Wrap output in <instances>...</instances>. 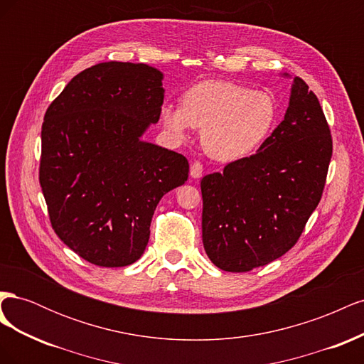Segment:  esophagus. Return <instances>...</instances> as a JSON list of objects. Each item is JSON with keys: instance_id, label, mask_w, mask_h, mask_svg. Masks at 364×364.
<instances>
[{"instance_id": "esophagus-1", "label": "esophagus", "mask_w": 364, "mask_h": 364, "mask_svg": "<svg viewBox=\"0 0 364 364\" xmlns=\"http://www.w3.org/2000/svg\"><path fill=\"white\" fill-rule=\"evenodd\" d=\"M190 174H191V178H194V179L202 178V174H203V165H202V162H199V161L193 162L191 164V168H190Z\"/></svg>"}]
</instances>
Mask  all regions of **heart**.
<instances>
[{
    "label": "heart",
    "instance_id": "1",
    "mask_svg": "<svg viewBox=\"0 0 364 364\" xmlns=\"http://www.w3.org/2000/svg\"><path fill=\"white\" fill-rule=\"evenodd\" d=\"M165 127L182 138L193 127L203 129L202 141L209 155L220 161L241 159L255 151L277 123L278 106L266 91L223 80L193 86L183 105H165Z\"/></svg>",
    "mask_w": 364,
    "mask_h": 364
}]
</instances>
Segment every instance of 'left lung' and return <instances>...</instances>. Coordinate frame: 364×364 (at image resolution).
<instances>
[{
	"instance_id": "obj_1",
	"label": "left lung",
	"mask_w": 364,
	"mask_h": 364,
	"mask_svg": "<svg viewBox=\"0 0 364 364\" xmlns=\"http://www.w3.org/2000/svg\"><path fill=\"white\" fill-rule=\"evenodd\" d=\"M331 156L321 103L294 77L287 112L258 151L200 182L209 259L225 272H249L289 252L322 199Z\"/></svg>"
}]
</instances>
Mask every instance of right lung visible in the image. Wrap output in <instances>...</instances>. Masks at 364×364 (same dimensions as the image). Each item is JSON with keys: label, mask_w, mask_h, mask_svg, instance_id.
<instances>
[{"label": "right lung", "mask_w": 364, "mask_h": 364, "mask_svg": "<svg viewBox=\"0 0 364 364\" xmlns=\"http://www.w3.org/2000/svg\"><path fill=\"white\" fill-rule=\"evenodd\" d=\"M162 102L161 71L103 62L73 77L43 117L39 183L51 226L95 266L139 259L156 205L188 179L183 155L139 139Z\"/></svg>", "instance_id": "right-lung-1"}]
</instances>
